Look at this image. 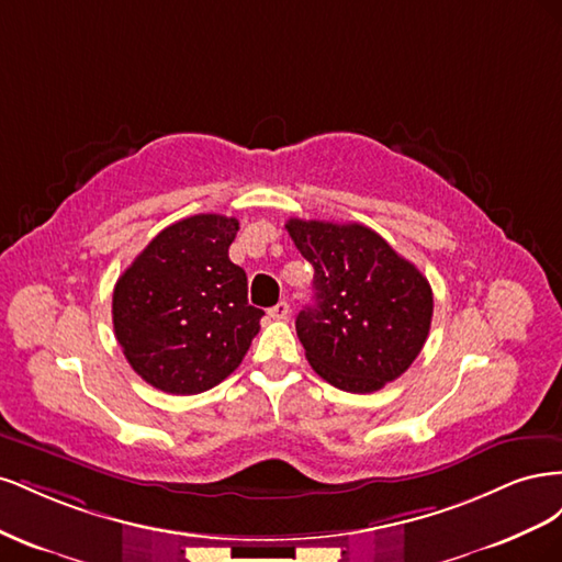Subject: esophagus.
<instances>
[{"instance_id": "obj_1", "label": "esophagus", "mask_w": 562, "mask_h": 562, "mask_svg": "<svg viewBox=\"0 0 562 562\" xmlns=\"http://www.w3.org/2000/svg\"><path fill=\"white\" fill-rule=\"evenodd\" d=\"M288 314H291V304H288V302H279V304H274V307L269 310V316L277 318V321L288 318Z\"/></svg>"}]
</instances>
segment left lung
Listing matches in <instances>:
<instances>
[{
  "mask_svg": "<svg viewBox=\"0 0 562 562\" xmlns=\"http://www.w3.org/2000/svg\"><path fill=\"white\" fill-rule=\"evenodd\" d=\"M285 229L314 267V304L295 318L310 366L351 394L401 378L431 328L427 277L366 225L291 217Z\"/></svg>",
  "mask_w": 562,
  "mask_h": 562,
  "instance_id": "left-lung-1",
  "label": "left lung"
}]
</instances>
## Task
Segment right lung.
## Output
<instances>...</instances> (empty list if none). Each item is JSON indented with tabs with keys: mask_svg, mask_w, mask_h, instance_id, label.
I'll return each mask as SVG.
<instances>
[{
	"mask_svg": "<svg viewBox=\"0 0 562 562\" xmlns=\"http://www.w3.org/2000/svg\"><path fill=\"white\" fill-rule=\"evenodd\" d=\"M239 220L201 213L161 229L119 277L112 323L126 361L155 389L192 396L239 368L260 330L246 271L229 260Z\"/></svg>",
	"mask_w": 562,
	"mask_h": 562,
	"instance_id": "obj_1",
	"label": "right lung"
}]
</instances>
